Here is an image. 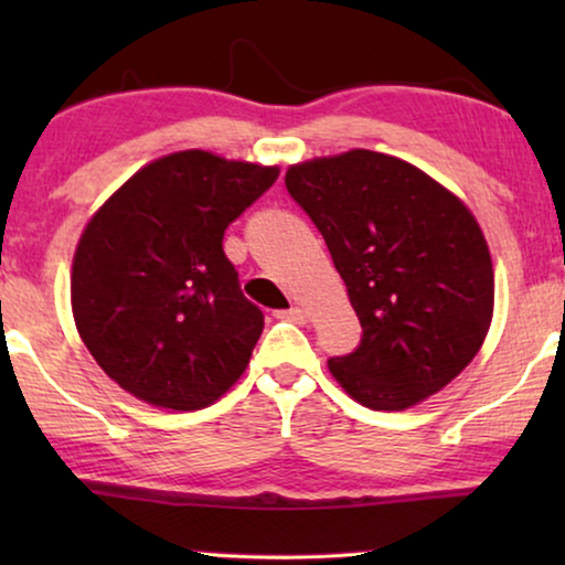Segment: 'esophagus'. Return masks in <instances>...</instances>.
I'll return each mask as SVG.
<instances>
[{
	"instance_id": "esophagus-1",
	"label": "esophagus",
	"mask_w": 565,
	"mask_h": 565,
	"mask_svg": "<svg viewBox=\"0 0 565 565\" xmlns=\"http://www.w3.org/2000/svg\"><path fill=\"white\" fill-rule=\"evenodd\" d=\"M277 316H280V319H285V321H296V323L306 321V311L300 306H292V308H288V311H280Z\"/></svg>"
}]
</instances>
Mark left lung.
Returning <instances> with one entry per match:
<instances>
[{
  "label": "left lung",
  "mask_w": 565,
  "mask_h": 565,
  "mask_svg": "<svg viewBox=\"0 0 565 565\" xmlns=\"http://www.w3.org/2000/svg\"><path fill=\"white\" fill-rule=\"evenodd\" d=\"M329 246L360 347L329 370L362 406L401 412L445 388L481 350L491 254L466 205L406 161L354 149L285 174Z\"/></svg>",
  "instance_id": "8db88e82"
}]
</instances>
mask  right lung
<instances>
[{"instance_id":"obj_1","label":"right lung","mask_w":565,"mask_h":565,"mask_svg":"<svg viewBox=\"0 0 565 565\" xmlns=\"http://www.w3.org/2000/svg\"><path fill=\"white\" fill-rule=\"evenodd\" d=\"M275 180L277 167L180 151L92 215L74 254V321L122 391L195 412L238 381L265 313L244 298L223 234Z\"/></svg>"}]
</instances>
